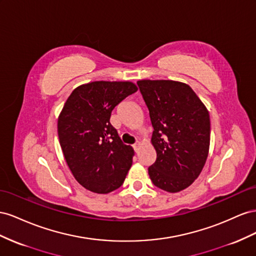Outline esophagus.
<instances>
[{"label":"esophagus","mask_w":256,"mask_h":256,"mask_svg":"<svg viewBox=\"0 0 256 256\" xmlns=\"http://www.w3.org/2000/svg\"><path fill=\"white\" fill-rule=\"evenodd\" d=\"M133 148H134L135 152H138V150H140V142H135V144H133Z\"/></svg>","instance_id":"1"}]
</instances>
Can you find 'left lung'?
<instances>
[{
  "mask_svg": "<svg viewBox=\"0 0 256 256\" xmlns=\"http://www.w3.org/2000/svg\"><path fill=\"white\" fill-rule=\"evenodd\" d=\"M149 109L156 160L149 166L152 184L176 193L191 186L206 163L210 144L207 108L191 86L174 80H140Z\"/></svg>",
  "mask_w": 256,
  "mask_h": 256,
  "instance_id": "1",
  "label": "left lung"
}]
</instances>
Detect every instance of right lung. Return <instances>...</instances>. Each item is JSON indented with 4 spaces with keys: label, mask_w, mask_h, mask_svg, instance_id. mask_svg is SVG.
<instances>
[{
    "label": "right lung",
    "mask_w": 256,
    "mask_h": 256,
    "mask_svg": "<svg viewBox=\"0 0 256 256\" xmlns=\"http://www.w3.org/2000/svg\"><path fill=\"white\" fill-rule=\"evenodd\" d=\"M137 86L130 82H93L72 92L58 120L63 154L75 179L89 191L106 194L120 188L134 150L112 126L116 106Z\"/></svg>",
    "instance_id": "add662e5"
}]
</instances>
